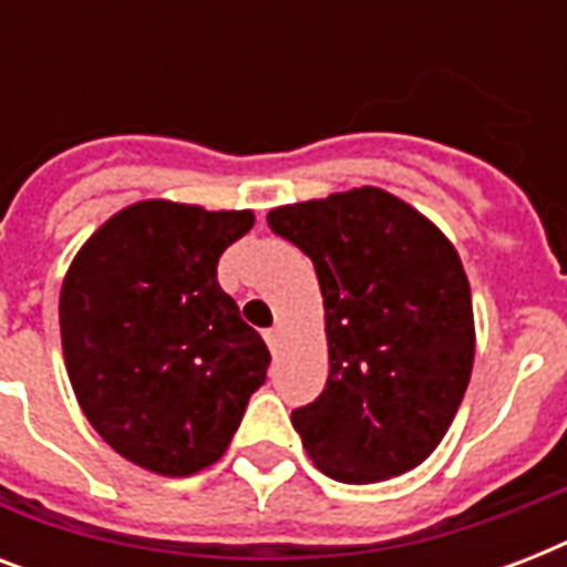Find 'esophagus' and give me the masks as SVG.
Returning <instances> with one entry per match:
<instances>
[{
	"label": "esophagus",
	"mask_w": 567,
	"mask_h": 567,
	"mask_svg": "<svg viewBox=\"0 0 567 567\" xmlns=\"http://www.w3.org/2000/svg\"><path fill=\"white\" fill-rule=\"evenodd\" d=\"M265 341H267V347H270V353H276V350L282 347V327L267 329V332H265Z\"/></svg>",
	"instance_id": "esophagus-1"
}]
</instances>
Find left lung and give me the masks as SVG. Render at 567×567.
I'll list each match as a JSON object with an SVG mask.
<instances>
[{
  "label": "left lung",
  "instance_id": "left-lung-1",
  "mask_svg": "<svg viewBox=\"0 0 567 567\" xmlns=\"http://www.w3.org/2000/svg\"><path fill=\"white\" fill-rule=\"evenodd\" d=\"M267 226L311 258L327 306V388L291 412L302 447L341 483L412 471L444 439L474 368L458 252L379 188L282 205Z\"/></svg>",
  "mask_w": 567,
  "mask_h": 567
}]
</instances>
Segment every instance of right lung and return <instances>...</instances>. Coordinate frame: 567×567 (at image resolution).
I'll list each match as a JSON object with an SVG mask.
<instances>
[{
  "label": "right lung",
  "instance_id": "right-lung-1",
  "mask_svg": "<svg viewBox=\"0 0 567 567\" xmlns=\"http://www.w3.org/2000/svg\"><path fill=\"white\" fill-rule=\"evenodd\" d=\"M249 229V212L146 199L114 214L66 274L58 315L79 405L146 471L217 462L265 385V341L217 282L223 249Z\"/></svg>",
  "mask_w": 567,
  "mask_h": 567
}]
</instances>
